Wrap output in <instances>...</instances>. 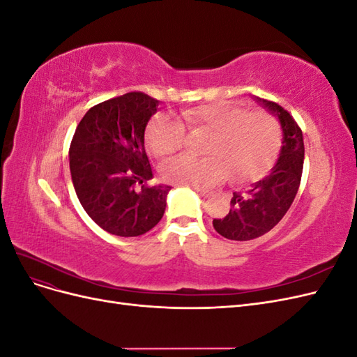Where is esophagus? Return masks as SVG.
Masks as SVG:
<instances>
[{"label":"esophagus","instance_id":"esophagus-1","mask_svg":"<svg viewBox=\"0 0 357 357\" xmlns=\"http://www.w3.org/2000/svg\"><path fill=\"white\" fill-rule=\"evenodd\" d=\"M195 192L198 193L199 197H202V198H207L208 195H210V192L208 190H205V189H201V188H195Z\"/></svg>","mask_w":357,"mask_h":357}]
</instances>
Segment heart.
I'll return each instance as SVG.
<instances>
[{
	"label": "heart",
	"mask_w": 357,
	"mask_h": 357,
	"mask_svg": "<svg viewBox=\"0 0 357 357\" xmlns=\"http://www.w3.org/2000/svg\"><path fill=\"white\" fill-rule=\"evenodd\" d=\"M183 119L195 132H208L202 147L204 158L183 155L164 165V177L176 185L210 186L228 172L234 180L261 176L273 164L280 144L282 126L265 112H250L232 101H213L183 112ZM149 142L158 156H171L185 147L186 128L169 116L150 125Z\"/></svg>",
	"instance_id": "b5f03b06"
}]
</instances>
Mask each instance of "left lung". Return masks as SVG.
<instances>
[{
    "label": "left lung",
    "mask_w": 357,
    "mask_h": 357,
    "mask_svg": "<svg viewBox=\"0 0 357 357\" xmlns=\"http://www.w3.org/2000/svg\"><path fill=\"white\" fill-rule=\"evenodd\" d=\"M256 101L278 117L283 146L269 174L247 190L234 193L228 214L213 220L214 229L234 241L255 240L283 219L296 197L304 167V138L295 119L273 101Z\"/></svg>",
    "instance_id": "1"
}]
</instances>
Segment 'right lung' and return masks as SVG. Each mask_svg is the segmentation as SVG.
Masks as SVG:
<instances>
[{"instance_id": "add662e5", "label": "right lung", "mask_w": 357, "mask_h": 357, "mask_svg": "<svg viewBox=\"0 0 357 357\" xmlns=\"http://www.w3.org/2000/svg\"><path fill=\"white\" fill-rule=\"evenodd\" d=\"M159 101L129 92L93 105L75 128L70 171L77 198L89 218L109 234L138 236L159 223L169 186L153 178L144 131Z\"/></svg>"}]
</instances>
